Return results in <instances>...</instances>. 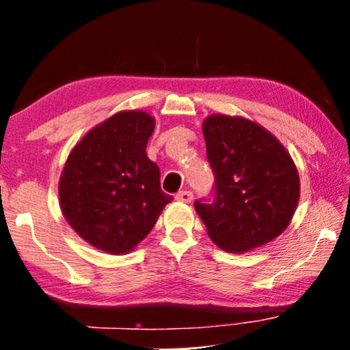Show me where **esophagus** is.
<instances>
[{
	"mask_svg": "<svg viewBox=\"0 0 350 350\" xmlns=\"http://www.w3.org/2000/svg\"><path fill=\"white\" fill-rule=\"evenodd\" d=\"M175 200L181 201V203H191V201L193 200V195L189 191H183V192H178L175 195Z\"/></svg>",
	"mask_w": 350,
	"mask_h": 350,
	"instance_id": "1",
	"label": "esophagus"
}]
</instances>
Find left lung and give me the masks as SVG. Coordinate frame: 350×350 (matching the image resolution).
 Returning <instances> with one entry per match:
<instances>
[{
    "mask_svg": "<svg viewBox=\"0 0 350 350\" xmlns=\"http://www.w3.org/2000/svg\"><path fill=\"white\" fill-rule=\"evenodd\" d=\"M207 158L215 174V201L195 203L211 240L244 254L283 234L299 200L291 153L267 129L243 116L209 115L203 121Z\"/></svg>",
    "mask_w": 350,
    "mask_h": 350,
    "instance_id": "8db88e82",
    "label": "left lung"
}]
</instances>
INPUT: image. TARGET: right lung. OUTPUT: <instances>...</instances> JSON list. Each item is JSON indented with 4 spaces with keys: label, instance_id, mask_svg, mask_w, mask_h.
I'll use <instances>...</instances> for the list:
<instances>
[{
    "label": "right lung",
    "instance_id": "add662e5",
    "mask_svg": "<svg viewBox=\"0 0 350 350\" xmlns=\"http://www.w3.org/2000/svg\"><path fill=\"white\" fill-rule=\"evenodd\" d=\"M155 118L121 110L84 135L70 150L58 183L61 212L77 234L106 254H129L144 240L170 195L146 146Z\"/></svg>",
    "mask_w": 350,
    "mask_h": 350
}]
</instances>
